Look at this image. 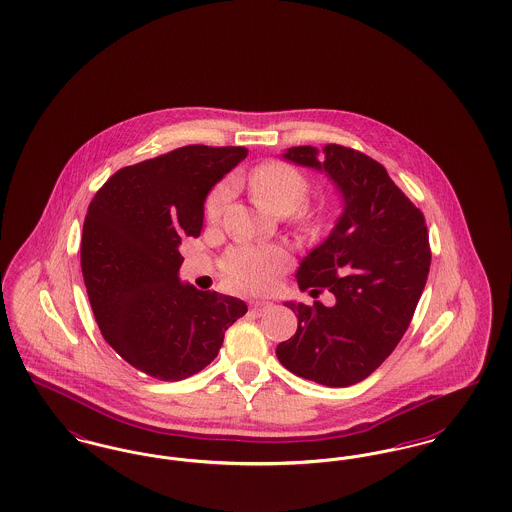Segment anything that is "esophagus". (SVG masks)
Segmentation results:
<instances>
[{
	"instance_id": "1",
	"label": "esophagus",
	"mask_w": 512,
	"mask_h": 512,
	"mask_svg": "<svg viewBox=\"0 0 512 512\" xmlns=\"http://www.w3.org/2000/svg\"><path fill=\"white\" fill-rule=\"evenodd\" d=\"M268 309H270V303H268V301H253V303H251V313L257 315V317L265 315Z\"/></svg>"
}]
</instances>
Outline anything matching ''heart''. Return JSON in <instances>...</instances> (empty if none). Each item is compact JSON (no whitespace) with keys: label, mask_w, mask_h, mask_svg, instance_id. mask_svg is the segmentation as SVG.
Listing matches in <instances>:
<instances>
[{"label":"heart","mask_w":512,"mask_h":512,"mask_svg":"<svg viewBox=\"0 0 512 512\" xmlns=\"http://www.w3.org/2000/svg\"><path fill=\"white\" fill-rule=\"evenodd\" d=\"M249 192L255 203L272 215H290L303 205L309 194V180L301 171L282 161H268L259 165L247 178ZM232 197L230 184H219L207 199L205 213L211 222H219L224 209ZM297 226L303 232H313L317 228V220L313 215L299 211ZM288 263V255L282 247L265 245H240L226 253L222 268L226 278L240 290L249 292H265L276 276Z\"/></svg>","instance_id":"heart-1"}]
</instances>
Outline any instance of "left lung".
<instances>
[{
  "mask_svg": "<svg viewBox=\"0 0 512 512\" xmlns=\"http://www.w3.org/2000/svg\"><path fill=\"white\" fill-rule=\"evenodd\" d=\"M282 157L326 172L343 211L295 274L303 292L326 290L334 305L286 301L297 313V332L276 355L301 378L328 388L353 386L390 357L411 324L432 261L424 215L361 151L299 146Z\"/></svg>",
  "mask_w": 512,
  "mask_h": 512,
  "instance_id": "8db88e82",
  "label": "left lung"
}]
</instances>
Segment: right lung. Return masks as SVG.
<instances>
[{
    "label": "right lung",
    "instance_id": "obj_1",
    "mask_svg": "<svg viewBox=\"0 0 512 512\" xmlns=\"http://www.w3.org/2000/svg\"><path fill=\"white\" fill-rule=\"evenodd\" d=\"M245 157V147H178L115 172L88 207L80 265L94 317L147 376L172 382L211 365L247 313L242 299L178 278V247L199 236L205 197Z\"/></svg>",
    "mask_w": 512,
    "mask_h": 512
}]
</instances>
